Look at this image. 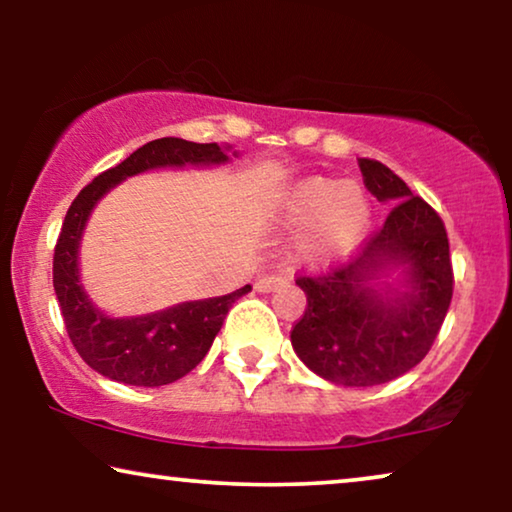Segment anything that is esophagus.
Masks as SVG:
<instances>
[{"label":"esophagus","instance_id":"34e87169","mask_svg":"<svg viewBox=\"0 0 512 512\" xmlns=\"http://www.w3.org/2000/svg\"><path fill=\"white\" fill-rule=\"evenodd\" d=\"M284 284H286V279L282 275H268V277L256 279V291L270 293V291H275V289H279V286H284Z\"/></svg>","mask_w":512,"mask_h":512}]
</instances>
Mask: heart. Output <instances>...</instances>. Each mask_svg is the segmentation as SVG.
Returning <instances> with one entry per match:
<instances>
[{
    "instance_id": "heart-1",
    "label": "heart",
    "mask_w": 512,
    "mask_h": 512,
    "mask_svg": "<svg viewBox=\"0 0 512 512\" xmlns=\"http://www.w3.org/2000/svg\"><path fill=\"white\" fill-rule=\"evenodd\" d=\"M275 212L293 237V256L305 265H333L354 254L368 235L373 207L366 188L310 174L291 181L279 193Z\"/></svg>"
}]
</instances>
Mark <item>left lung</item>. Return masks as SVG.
Wrapping results in <instances>:
<instances>
[{
	"mask_svg": "<svg viewBox=\"0 0 512 512\" xmlns=\"http://www.w3.org/2000/svg\"><path fill=\"white\" fill-rule=\"evenodd\" d=\"M363 184L391 214L342 268L300 277L307 296L291 345L312 373L340 387L396 380L429 354L452 300L450 242L440 216L401 177L361 158Z\"/></svg>",
	"mask_w": 512,
	"mask_h": 512,
	"instance_id": "obj_1",
	"label": "left lung"
}]
</instances>
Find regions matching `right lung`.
<instances>
[{
    "instance_id": "1",
    "label": "right lung",
    "mask_w": 512,
    "mask_h": 512,
    "mask_svg": "<svg viewBox=\"0 0 512 512\" xmlns=\"http://www.w3.org/2000/svg\"><path fill=\"white\" fill-rule=\"evenodd\" d=\"M230 158H237V151L228 144H195L179 137L153 139L76 195L55 244L53 289L69 340L95 373L132 387H163L181 380L205 359L235 300L251 291L247 284L228 296L186 300L137 317H111L102 312L83 289L79 268L81 240L97 202L135 174L186 165L216 167L230 163Z\"/></svg>"
}]
</instances>
